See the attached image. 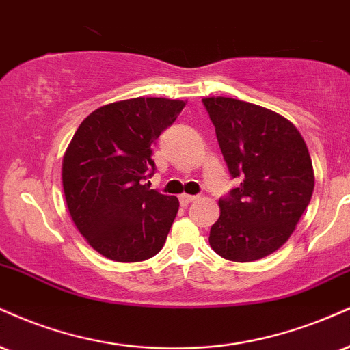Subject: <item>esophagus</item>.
Wrapping results in <instances>:
<instances>
[{
    "instance_id": "1",
    "label": "esophagus",
    "mask_w": 350,
    "mask_h": 350,
    "mask_svg": "<svg viewBox=\"0 0 350 350\" xmlns=\"http://www.w3.org/2000/svg\"><path fill=\"white\" fill-rule=\"evenodd\" d=\"M193 200H197V196H186V193H183V196L179 197V202H180V205H183V207H187V205Z\"/></svg>"
}]
</instances>
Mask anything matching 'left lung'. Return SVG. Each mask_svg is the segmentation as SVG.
I'll return each instance as SVG.
<instances>
[{"mask_svg":"<svg viewBox=\"0 0 350 350\" xmlns=\"http://www.w3.org/2000/svg\"><path fill=\"white\" fill-rule=\"evenodd\" d=\"M231 178L208 243L221 258L251 262L290 238L314 187L311 158L298 130L279 113L231 98L202 99Z\"/></svg>","mask_w":350,"mask_h":350,"instance_id":"left-lung-1","label":"left lung"}]
</instances>
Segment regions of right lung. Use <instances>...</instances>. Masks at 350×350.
Listing matches in <instances>:
<instances>
[{"label": "right lung", "mask_w": 350, "mask_h": 350, "mask_svg": "<svg viewBox=\"0 0 350 350\" xmlns=\"http://www.w3.org/2000/svg\"><path fill=\"white\" fill-rule=\"evenodd\" d=\"M186 103L135 98L91 112L63 158V191L79 233L117 262L153 258L179 210L174 196L143 184L154 174L153 143Z\"/></svg>", "instance_id": "obj_1"}]
</instances>
